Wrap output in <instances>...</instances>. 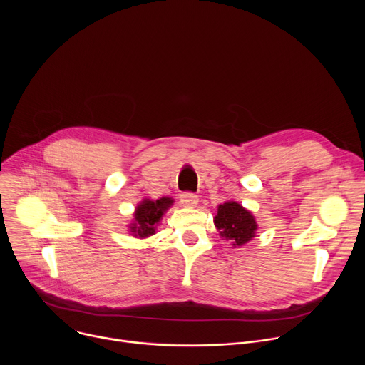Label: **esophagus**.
<instances>
[{
  "mask_svg": "<svg viewBox=\"0 0 365 365\" xmlns=\"http://www.w3.org/2000/svg\"><path fill=\"white\" fill-rule=\"evenodd\" d=\"M197 202H199V199H197V196L195 193L185 192V193L180 195V203L183 206H186V207H193V206L197 205Z\"/></svg>",
  "mask_w": 365,
  "mask_h": 365,
  "instance_id": "34e87169",
  "label": "esophagus"
}]
</instances>
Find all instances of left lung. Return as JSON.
<instances>
[{"mask_svg":"<svg viewBox=\"0 0 365 365\" xmlns=\"http://www.w3.org/2000/svg\"><path fill=\"white\" fill-rule=\"evenodd\" d=\"M214 224L220 231V235L230 240L234 247L244 245L255 237L257 222L252 214L234 200L218 206V214L214 218Z\"/></svg>","mask_w":365,"mask_h":365,"instance_id":"left-lung-1","label":"left lung"}]
</instances>
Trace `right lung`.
Listing matches in <instances>:
<instances>
[{"label": "right lung", "mask_w": 365, "mask_h": 365, "mask_svg": "<svg viewBox=\"0 0 365 365\" xmlns=\"http://www.w3.org/2000/svg\"><path fill=\"white\" fill-rule=\"evenodd\" d=\"M172 203L173 199L170 197H160L158 200H141V203L135 207L134 222L130 225V232H133V235L138 238H145L155 234V227H158L162 217Z\"/></svg>", "instance_id": "right-lung-1"}]
</instances>
